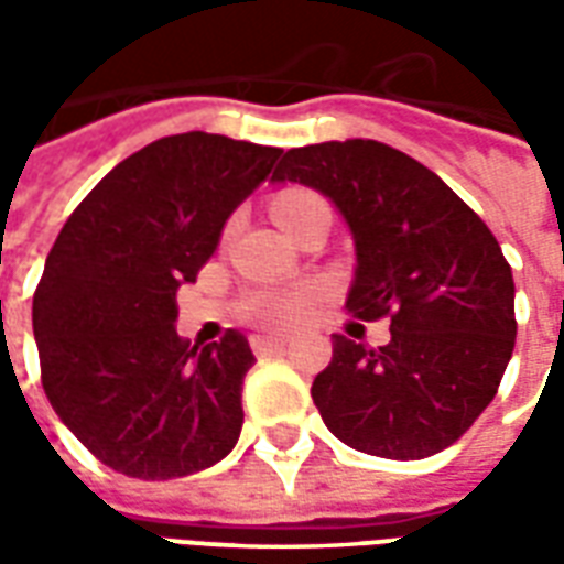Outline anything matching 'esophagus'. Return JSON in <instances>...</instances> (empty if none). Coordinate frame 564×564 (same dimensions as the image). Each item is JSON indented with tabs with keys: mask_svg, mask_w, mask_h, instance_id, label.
Returning <instances> with one entry per match:
<instances>
[{
	"mask_svg": "<svg viewBox=\"0 0 564 564\" xmlns=\"http://www.w3.org/2000/svg\"><path fill=\"white\" fill-rule=\"evenodd\" d=\"M283 347H286V341L278 338V335H253V350H257L259 356L281 354Z\"/></svg>",
	"mask_w": 564,
	"mask_h": 564,
	"instance_id": "esophagus-1",
	"label": "esophagus"
}]
</instances>
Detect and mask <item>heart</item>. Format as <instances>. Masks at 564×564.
Wrapping results in <instances>:
<instances>
[{
  "mask_svg": "<svg viewBox=\"0 0 564 564\" xmlns=\"http://www.w3.org/2000/svg\"><path fill=\"white\" fill-rule=\"evenodd\" d=\"M319 205V198L305 189H286L281 196L274 198V217L281 223L283 229H290L295 217L302 210ZM317 302V290L314 286H299V290H281V293H265L257 295L250 305H247V317L259 323L262 329H286L299 319L307 317V311Z\"/></svg>",
  "mask_w": 564,
  "mask_h": 564,
  "instance_id": "b5f03b06",
  "label": "heart"
}]
</instances>
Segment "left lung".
Masks as SVG:
<instances>
[{"label":"left lung","instance_id":"left-lung-1","mask_svg":"<svg viewBox=\"0 0 564 564\" xmlns=\"http://www.w3.org/2000/svg\"><path fill=\"white\" fill-rule=\"evenodd\" d=\"M274 184L329 198L354 235L347 311L390 317L371 350L332 335L311 387L323 423L347 447L425 459L459 441L496 399L513 354V274L496 235L423 162L371 139L283 153Z\"/></svg>","mask_w":564,"mask_h":564}]
</instances>
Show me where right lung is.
Returning <instances> with one entry per match:
<instances>
[{"label": "right lung", "instance_id": "right-lung-1", "mask_svg": "<svg viewBox=\"0 0 564 564\" xmlns=\"http://www.w3.org/2000/svg\"><path fill=\"white\" fill-rule=\"evenodd\" d=\"M281 153L208 132L153 141L117 162L56 235L32 295L42 387L108 468L172 480L238 444L253 350L235 329L189 347L174 329L177 286L196 281Z\"/></svg>", "mask_w": 564, "mask_h": 564}]
</instances>
